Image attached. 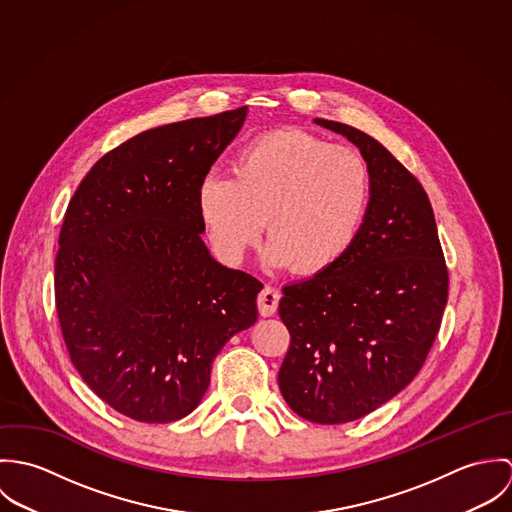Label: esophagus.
<instances>
[{
  "label": "esophagus",
  "mask_w": 512,
  "mask_h": 512,
  "mask_svg": "<svg viewBox=\"0 0 512 512\" xmlns=\"http://www.w3.org/2000/svg\"><path fill=\"white\" fill-rule=\"evenodd\" d=\"M280 297L282 293L278 288H272V286H266L262 292L258 293V311L262 317H272L278 309V303H280Z\"/></svg>",
  "instance_id": "34e87169"
}]
</instances>
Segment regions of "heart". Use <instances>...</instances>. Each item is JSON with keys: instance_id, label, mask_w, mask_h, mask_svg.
Here are the masks:
<instances>
[{"instance_id": "obj_1", "label": "heart", "mask_w": 512, "mask_h": 512, "mask_svg": "<svg viewBox=\"0 0 512 512\" xmlns=\"http://www.w3.org/2000/svg\"><path fill=\"white\" fill-rule=\"evenodd\" d=\"M232 173H209L197 189L199 217L226 262L246 256L266 219L268 260L317 276L335 268L365 228L372 173L351 147L276 130L242 147Z\"/></svg>"}]
</instances>
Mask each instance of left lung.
Returning <instances> with one entry per match:
<instances>
[{"label": "left lung", "mask_w": 512, "mask_h": 512, "mask_svg": "<svg viewBox=\"0 0 512 512\" xmlns=\"http://www.w3.org/2000/svg\"><path fill=\"white\" fill-rule=\"evenodd\" d=\"M315 124L361 149L372 201L357 244L335 268L282 290L280 319L292 341L278 382L297 416L345 424L420 372L438 335L449 276L422 183L365 132L323 118Z\"/></svg>", "instance_id": "1"}]
</instances>
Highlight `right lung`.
<instances>
[{
  "mask_svg": "<svg viewBox=\"0 0 512 512\" xmlns=\"http://www.w3.org/2000/svg\"><path fill=\"white\" fill-rule=\"evenodd\" d=\"M248 108L142 132L102 155L69 203L55 303L71 361L146 424L197 408L224 343L258 319L262 282L211 258L197 189Z\"/></svg>",
  "mask_w": 512,
  "mask_h": 512,
  "instance_id": "right-lung-1",
  "label": "right lung"
}]
</instances>
